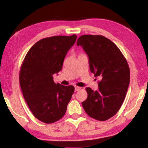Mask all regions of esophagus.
<instances>
[{
    "instance_id": "esophagus-1",
    "label": "esophagus",
    "mask_w": 148,
    "mask_h": 148,
    "mask_svg": "<svg viewBox=\"0 0 148 148\" xmlns=\"http://www.w3.org/2000/svg\"><path fill=\"white\" fill-rule=\"evenodd\" d=\"M80 89H81V87H77V86L75 87V91H78L79 90H80Z\"/></svg>"
}]
</instances>
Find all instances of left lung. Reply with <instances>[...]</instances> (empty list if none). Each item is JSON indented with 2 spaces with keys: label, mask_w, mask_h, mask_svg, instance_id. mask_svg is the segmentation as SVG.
Segmentation results:
<instances>
[{
  "label": "left lung",
  "mask_w": 148,
  "mask_h": 148,
  "mask_svg": "<svg viewBox=\"0 0 148 148\" xmlns=\"http://www.w3.org/2000/svg\"><path fill=\"white\" fill-rule=\"evenodd\" d=\"M89 57L90 71L98 77V91L86 89L87 98L82 102L87 114L106 121L117 114L126 96L130 82L127 60L114 42L101 35H82L77 41Z\"/></svg>",
  "instance_id": "obj_1"
}]
</instances>
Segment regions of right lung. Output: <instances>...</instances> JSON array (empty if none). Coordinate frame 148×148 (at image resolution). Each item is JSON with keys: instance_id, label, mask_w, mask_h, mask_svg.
I'll return each mask as SVG.
<instances>
[{"instance_id": "1", "label": "right lung", "mask_w": 148, "mask_h": 148, "mask_svg": "<svg viewBox=\"0 0 148 148\" xmlns=\"http://www.w3.org/2000/svg\"><path fill=\"white\" fill-rule=\"evenodd\" d=\"M77 36L41 39L27 52L19 72L25 100L36 118L52 123L64 116L74 93L73 86L55 84L53 75L61 71L64 59Z\"/></svg>"}]
</instances>
